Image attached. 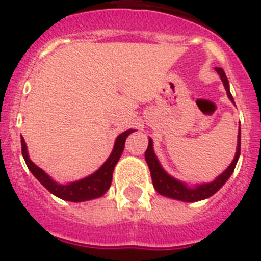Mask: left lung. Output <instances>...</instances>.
<instances>
[{
    "instance_id": "left-lung-1",
    "label": "left lung",
    "mask_w": 261,
    "mask_h": 261,
    "mask_svg": "<svg viewBox=\"0 0 261 261\" xmlns=\"http://www.w3.org/2000/svg\"><path fill=\"white\" fill-rule=\"evenodd\" d=\"M215 70L217 71V73L220 75L221 80L224 83V87H225L226 94H228L229 99L234 103V99L230 94V90H229V81L226 79L225 72H224L223 68L216 67ZM241 154V130L238 133V145H237V152L236 156H234L233 162H231L230 166L226 168L225 172L220 174L219 177L215 181L210 184H203V185H198L197 188L190 189L185 185V184L180 182V181L174 180L173 177H171L169 174H167V172L164 171L162 167H160L159 162H158L156 156L154 154V150H152V141L149 140V146H147L146 151H145V159H146V163L150 168V173H151V180L154 184V188L156 189V191L159 194L164 195V197L173 198V199L182 200V202H198V200L205 199V198L211 197L219 190L224 184L228 181V178L230 177V174L233 173L234 168H236V164L238 162V158Z\"/></svg>"
}]
</instances>
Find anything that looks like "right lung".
<instances>
[{
  "label": "right lung",
  "instance_id": "1",
  "mask_svg": "<svg viewBox=\"0 0 261 261\" xmlns=\"http://www.w3.org/2000/svg\"><path fill=\"white\" fill-rule=\"evenodd\" d=\"M132 132V129H129V130H125V132L118 136L111 155H110L109 159L105 162L103 166L98 169L97 172H94V173L88 176V177L83 178V180L71 182L68 185H59V184L54 182L41 168H38L36 164H33L31 162V159L28 158L27 146H25L24 138L23 137H21V154H23V158H24L28 169L32 172L33 176L51 194L61 198V199L70 200V202H83V200H89L101 197V195H103L106 193L107 189L111 185L112 172H114L115 166L118 163L119 158L121 156V152L124 150L125 138Z\"/></svg>",
  "mask_w": 261,
  "mask_h": 261
}]
</instances>
